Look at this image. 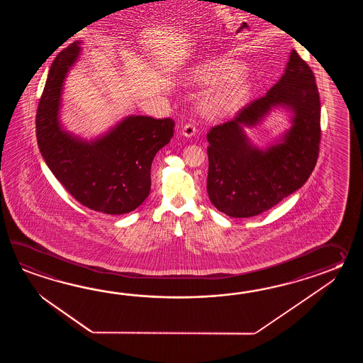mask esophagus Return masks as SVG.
Instances as JSON below:
<instances>
[{
	"instance_id": "obj_1",
	"label": "esophagus",
	"mask_w": 363,
	"mask_h": 363,
	"mask_svg": "<svg viewBox=\"0 0 363 363\" xmlns=\"http://www.w3.org/2000/svg\"><path fill=\"white\" fill-rule=\"evenodd\" d=\"M196 132H197L196 127L191 123L185 124L184 127L182 128V133L185 138H193L196 135Z\"/></svg>"
}]
</instances>
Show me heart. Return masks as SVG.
Here are the masks:
<instances>
[{"label": "heart", "instance_id": "1", "mask_svg": "<svg viewBox=\"0 0 363 363\" xmlns=\"http://www.w3.org/2000/svg\"><path fill=\"white\" fill-rule=\"evenodd\" d=\"M240 62L216 55L194 63L185 71L184 80L197 86L216 84L202 96L200 108L208 116L232 114L247 104L250 84Z\"/></svg>", "mask_w": 363, "mask_h": 363}]
</instances>
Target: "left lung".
Returning <instances> with one entry per match:
<instances>
[{
  "instance_id": "8db88e82",
  "label": "left lung",
  "mask_w": 363,
  "mask_h": 363,
  "mask_svg": "<svg viewBox=\"0 0 363 363\" xmlns=\"http://www.w3.org/2000/svg\"><path fill=\"white\" fill-rule=\"evenodd\" d=\"M274 108L290 113L291 127L269 147H257L245 128ZM208 141V199L225 216H258L298 191L315 167L320 143V100L308 63L292 50L278 83L231 122L213 127Z\"/></svg>"
}]
</instances>
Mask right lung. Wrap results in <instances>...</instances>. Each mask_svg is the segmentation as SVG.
Instances as JSON below:
<instances>
[{
  "label": "right lung",
  "mask_w": 363,
  "mask_h": 363,
  "mask_svg": "<svg viewBox=\"0 0 363 363\" xmlns=\"http://www.w3.org/2000/svg\"><path fill=\"white\" fill-rule=\"evenodd\" d=\"M75 41L55 57L36 116L40 153L67 192L91 210L110 216L139 208L150 192V166L170 143L174 121L127 116L108 131L86 140L61 122L63 85L82 53Z\"/></svg>",
  "instance_id": "1"
}]
</instances>
